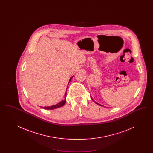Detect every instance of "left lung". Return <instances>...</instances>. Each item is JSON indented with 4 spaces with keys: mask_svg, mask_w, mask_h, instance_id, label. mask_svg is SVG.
<instances>
[{
    "mask_svg": "<svg viewBox=\"0 0 153 153\" xmlns=\"http://www.w3.org/2000/svg\"><path fill=\"white\" fill-rule=\"evenodd\" d=\"M92 98V97H91ZM92 100L94 101V102H95V103L96 104H97V105H100V106H103V105H101V104H99V103H97V102H95V101H94L93 99H92Z\"/></svg>",
    "mask_w": 153,
    "mask_h": 153,
    "instance_id": "1",
    "label": "left lung"
}]
</instances>
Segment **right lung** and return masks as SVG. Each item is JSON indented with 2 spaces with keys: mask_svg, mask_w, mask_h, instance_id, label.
<instances>
[{
  "mask_svg": "<svg viewBox=\"0 0 153 153\" xmlns=\"http://www.w3.org/2000/svg\"><path fill=\"white\" fill-rule=\"evenodd\" d=\"M73 76L71 77V79H70V80H69V83H68V85H69L70 81L72 80V79L73 78ZM67 88H68V87H67ZM67 88H66V91H67ZM66 92L65 94V99H64V100H62V101L58 102V104H56V105H52V106H50V107H41L45 109H50V110H51V109H57V108H59V107H62L63 105H65V104L66 102Z\"/></svg>",
  "mask_w": 153,
  "mask_h": 153,
  "instance_id": "obj_1",
  "label": "right lung"
}]
</instances>
